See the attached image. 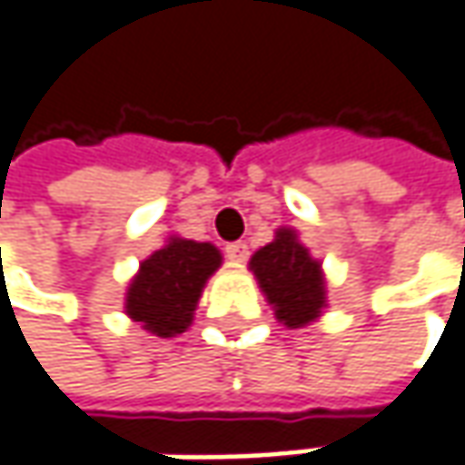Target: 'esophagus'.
<instances>
[{"mask_svg":"<svg viewBox=\"0 0 465 465\" xmlns=\"http://www.w3.org/2000/svg\"><path fill=\"white\" fill-rule=\"evenodd\" d=\"M247 255H250V250H247L244 242H232V244H226V258L232 260V262H244Z\"/></svg>","mask_w":465,"mask_h":465,"instance_id":"obj_1","label":"esophagus"}]
</instances>
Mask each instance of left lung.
<instances>
[{
    "instance_id": "obj_1",
    "label": "left lung",
    "mask_w": 465,
    "mask_h": 465,
    "mask_svg": "<svg viewBox=\"0 0 465 465\" xmlns=\"http://www.w3.org/2000/svg\"><path fill=\"white\" fill-rule=\"evenodd\" d=\"M250 271L255 273L265 300L273 305L276 318L289 329H300L323 313V271L321 262L311 258L308 247L300 244L297 232L279 229L276 239L252 255Z\"/></svg>"
}]
</instances>
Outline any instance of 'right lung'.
Listing matches in <instances>:
<instances>
[{
    "label": "right lung",
    "mask_w": 465,
    "mask_h": 465,
    "mask_svg": "<svg viewBox=\"0 0 465 465\" xmlns=\"http://www.w3.org/2000/svg\"><path fill=\"white\" fill-rule=\"evenodd\" d=\"M221 262V250L210 242L171 236L131 279L125 313L157 337H176L192 326L200 294Z\"/></svg>",
    "instance_id": "obj_1"
}]
</instances>
